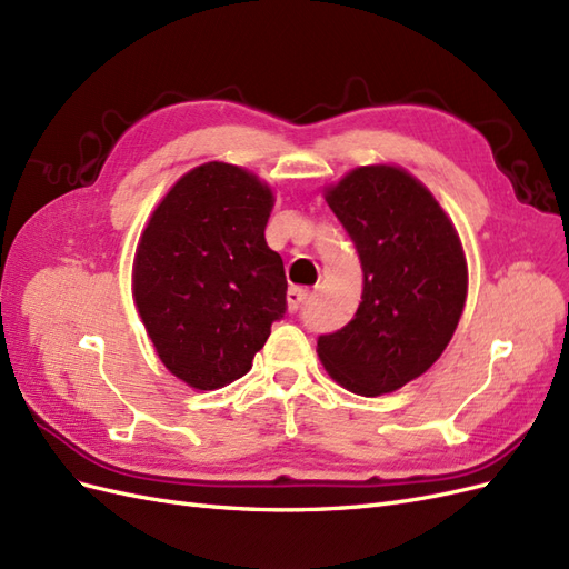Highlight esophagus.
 Segmentation results:
<instances>
[{"label": "esophagus", "mask_w": 569, "mask_h": 569, "mask_svg": "<svg viewBox=\"0 0 569 569\" xmlns=\"http://www.w3.org/2000/svg\"><path fill=\"white\" fill-rule=\"evenodd\" d=\"M306 301H308V289H303V287H291V289L287 291V306H289L291 313L301 311Z\"/></svg>", "instance_id": "1"}]
</instances>
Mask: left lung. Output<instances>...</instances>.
<instances>
[{"label":"left lung","instance_id":"obj_1","mask_svg":"<svg viewBox=\"0 0 569 569\" xmlns=\"http://www.w3.org/2000/svg\"><path fill=\"white\" fill-rule=\"evenodd\" d=\"M363 268L351 322L318 337L325 370L353 393L380 396L416 380L449 347L468 263L453 222L403 168H356L325 194Z\"/></svg>","mask_w":569,"mask_h":569}]
</instances>
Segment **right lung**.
Returning a JSON list of instances; mask_svg holds the SVG:
<instances>
[{
    "label": "right lung",
    "mask_w": 569,
    "mask_h": 569,
    "mask_svg": "<svg viewBox=\"0 0 569 569\" xmlns=\"http://www.w3.org/2000/svg\"><path fill=\"white\" fill-rule=\"evenodd\" d=\"M272 192L244 168L211 161L157 206L132 266V295L163 366L211 391L251 370L284 318L287 278L266 244Z\"/></svg>",
    "instance_id": "add662e5"
}]
</instances>
